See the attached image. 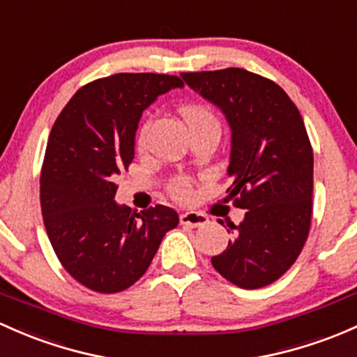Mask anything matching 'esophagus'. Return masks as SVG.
I'll return each mask as SVG.
<instances>
[{"instance_id": "obj_1", "label": "esophagus", "mask_w": 357, "mask_h": 357, "mask_svg": "<svg viewBox=\"0 0 357 357\" xmlns=\"http://www.w3.org/2000/svg\"><path fill=\"white\" fill-rule=\"evenodd\" d=\"M179 220H181V224H185V226L202 227L208 222V217H205L204 213H198V212H185L181 213Z\"/></svg>"}]
</instances>
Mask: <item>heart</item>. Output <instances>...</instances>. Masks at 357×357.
I'll return each mask as SVG.
<instances>
[{
	"label": "heart",
	"mask_w": 357,
	"mask_h": 357,
	"mask_svg": "<svg viewBox=\"0 0 357 357\" xmlns=\"http://www.w3.org/2000/svg\"><path fill=\"white\" fill-rule=\"evenodd\" d=\"M183 118H185L190 131L204 125H219L215 116H213L208 109H205V107H186V109L183 111ZM149 128H150V119H147V121L142 125L140 131H138L137 144L140 149L145 147ZM169 191H171L172 197L178 198V200H188L191 195H193V185H191L188 178H176L174 181L169 185Z\"/></svg>",
	"instance_id": "heart-1"
}]
</instances>
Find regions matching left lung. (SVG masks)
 <instances>
[{"label": "left lung", "instance_id": "1", "mask_svg": "<svg viewBox=\"0 0 357 357\" xmlns=\"http://www.w3.org/2000/svg\"><path fill=\"white\" fill-rule=\"evenodd\" d=\"M231 128L229 200L246 208L226 250L212 257L243 289L275 282L305 246L313 198V149L298 107L275 82L241 68L181 73Z\"/></svg>", "mask_w": 357, "mask_h": 357}]
</instances>
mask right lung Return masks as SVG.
<instances>
[{"label":"right lung","instance_id":"add662e5","mask_svg":"<svg viewBox=\"0 0 357 357\" xmlns=\"http://www.w3.org/2000/svg\"><path fill=\"white\" fill-rule=\"evenodd\" d=\"M183 80L174 75L118 73L75 93L52 126L40 172V208L66 272L102 294L125 291L147 272L176 210L140 213L116 204L114 179L135 157L138 121Z\"/></svg>","mask_w":357,"mask_h":357}]
</instances>
